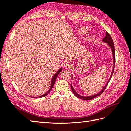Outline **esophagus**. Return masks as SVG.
Here are the masks:
<instances>
[{"instance_id": "esophagus-1", "label": "esophagus", "mask_w": 131, "mask_h": 131, "mask_svg": "<svg viewBox=\"0 0 131 131\" xmlns=\"http://www.w3.org/2000/svg\"><path fill=\"white\" fill-rule=\"evenodd\" d=\"M72 65V63L69 61H66L64 63V66L66 68H70Z\"/></svg>"}]
</instances>
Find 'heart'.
Masks as SVG:
<instances>
[{"instance_id": "obj_1", "label": "heart", "mask_w": 131, "mask_h": 131, "mask_svg": "<svg viewBox=\"0 0 131 131\" xmlns=\"http://www.w3.org/2000/svg\"><path fill=\"white\" fill-rule=\"evenodd\" d=\"M83 32H85V31H83Z\"/></svg>"}]
</instances>
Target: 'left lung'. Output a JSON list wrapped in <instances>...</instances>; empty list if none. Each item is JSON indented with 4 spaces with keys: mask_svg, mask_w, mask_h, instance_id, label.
Returning a JSON list of instances; mask_svg holds the SVG:
<instances>
[{
    "mask_svg": "<svg viewBox=\"0 0 131 131\" xmlns=\"http://www.w3.org/2000/svg\"><path fill=\"white\" fill-rule=\"evenodd\" d=\"M103 41L105 42V43H107L108 44V45L109 46L111 47V49H112V54H113V70H112V74H111V75L110 78H109V80L108 81V82L107 83V84H106V85H105V86L104 87V88L100 91V92L96 94H95V95H92V96H81L80 95H79V94L78 93H77V92H75V90L74 88H73L72 85H71V90L72 91L73 93L74 94V95H75V96H77V98H79V99H83V100H91L92 99L94 98H95V97L96 96H99L100 95H101V94L103 93V92H104V90L105 89V88H107L108 84L109 83V81H110L112 77V75H113V71H114V66H115V50H114V43H113V39H112L111 36H110V35L109 34L108 32H106V36H105V37L103 38Z\"/></svg>",
    "mask_w": 131,
    "mask_h": 131,
    "instance_id": "8db88e82",
    "label": "left lung"
}]
</instances>
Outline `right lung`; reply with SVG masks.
<instances>
[{
    "mask_svg": "<svg viewBox=\"0 0 131 131\" xmlns=\"http://www.w3.org/2000/svg\"><path fill=\"white\" fill-rule=\"evenodd\" d=\"M62 68H61L58 71H57V72L56 73V74H54V75L53 76V77L52 79V80H51V85L50 88V89L48 90V92H47L46 93V94H43V95H41V96H38V98H42V97H44V96H46L47 95H48V94L50 92V91L52 89V88L53 87L54 85V83H55V81H56V78H57V75H58L59 74H60V72L62 71ZM31 98H38V97H32V96H31Z\"/></svg>",
    "mask_w": 131,
    "mask_h": 131,
    "instance_id": "1",
    "label": "right lung"
}]
</instances>
